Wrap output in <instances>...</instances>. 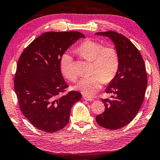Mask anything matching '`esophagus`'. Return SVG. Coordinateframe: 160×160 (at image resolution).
<instances>
[{"label":"esophagus","mask_w":160,"mask_h":160,"mask_svg":"<svg viewBox=\"0 0 160 160\" xmlns=\"http://www.w3.org/2000/svg\"><path fill=\"white\" fill-rule=\"evenodd\" d=\"M83 98L84 99V100H86V101H93V98H90V97H89V96H87L86 95H84L83 96Z\"/></svg>","instance_id":"esophagus-1"}]
</instances>
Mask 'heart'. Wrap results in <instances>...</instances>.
I'll list each match as a JSON object with an SVG mask.
<instances>
[{
	"label": "heart",
	"mask_w": 160,
	"mask_h": 160,
	"mask_svg": "<svg viewBox=\"0 0 160 160\" xmlns=\"http://www.w3.org/2000/svg\"><path fill=\"white\" fill-rule=\"evenodd\" d=\"M77 52L84 58L93 61L92 76L83 78L75 86L84 95L92 96L101 88L103 82L108 83L114 79L119 67V56L114 47L107 46L92 40L84 42L77 49ZM62 74L70 81H75L78 73L73 59L67 53L62 56L59 62Z\"/></svg>",
	"instance_id": "b5f03b06"
}]
</instances>
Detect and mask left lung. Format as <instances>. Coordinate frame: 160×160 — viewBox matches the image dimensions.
<instances>
[{
    "mask_svg": "<svg viewBox=\"0 0 160 160\" xmlns=\"http://www.w3.org/2000/svg\"><path fill=\"white\" fill-rule=\"evenodd\" d=\"M96 34L109 37L119 56L117 73L105 90L114 94V99H102L105 110L96 120L106 129L117 130L130 123L142 107L148 83L145 63L139 50L123 34L114 31Z\"/></svg>",
    "mask_w": 160,
    "mask_h": 160,
    "instance_id": "1",
    "label": "left lung"
}]
</instances>
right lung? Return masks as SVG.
Wrapping results in <instances>:
<instances>
[{
  "label": "right lung",
  "mask_w": 160,
  "mask_h": 160,
  "mask_svg": "<svg viewBox=\"0 0 160 160\" xmlns=\"http://www.w3.org/2000/svg\"><path fill=\"white\" fill-rule=\"evenodd\" d=\"M81 37L84 34L76 31L45 32L18 59L14 90L22 113L37 129L51 133L62 129L69 121L71 107L81 98L78 92H65L68 85L59 68L64 52Z\"/></svg>",
  "instance_id": "1"
}]
</instances>
